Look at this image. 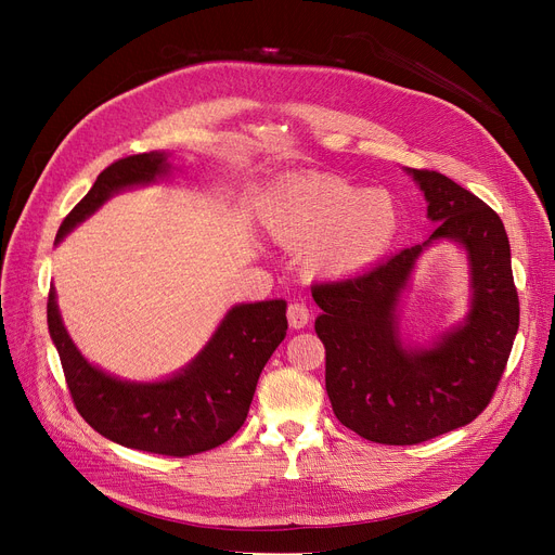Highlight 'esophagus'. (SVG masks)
Wrapping results in <instances>:
<instances>
[{
	"mask_svg": "<svg viewBox=\"0 0 555 555\" xmlns=\"http://www.w3.org/2000/svg\"><path fill=\"white\" fill-rule=\"evenodd\" d=\"M287 322H289V328H295V331L306 328L308 322H310L308 308H306L304 304H299V301L289 304V306H287Z\"/></svg>",
	"mask_w": 555,
	"mask_h": 555,
	"instance_id": "obj_1",
	"label": "esophagus"
}]
</instances>
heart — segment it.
I'll return each instance as SVG.
<instances>
[{"mask_svg": "<svg viewBox=\"0 0 555 555\" xmlns=\"http://www.w3.org/2000/svg\"><path fill=\"white\" fill-rule=\"evenodd\" d=\"M262 224L283 249L304 254L317 279L346 281L373 270L391 249L400 227L393 195L360 191L337 175H301L270 197Z\"/></svg>", "mask_w": 555, "mask_h": 555, "instance_id": "1", "label": "heart"}]
</instances>
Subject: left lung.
<instances>
[{
  "label": "left lung",
  "mask_w": 555,
  "mask_h": 555,
  "mask_svg": "<svg viewBox=\"0 0 555 555\" xmlns=\"http://www.w3.org/2000/svg\"><path fill=\"white\" fill-rule=\"evenodd\" d=\"M404 172L425 195L431 236L364 276L312 285L333 412L362 439L387 446L423 443L473 423L498 389L519 326L500 216L441 172ZM441 242L466 254L469 310L429 343H416L401 333V301L424 251Z\"/></svg>",
  "instance_id": "obj_1"
}]
</instances>
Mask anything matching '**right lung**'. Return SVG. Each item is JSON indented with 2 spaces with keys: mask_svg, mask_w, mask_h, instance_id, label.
<instances>
[{
  "mask_svg": "<svg viewBox=\"0 0 555 555\" xmlns=\"http://www.w3.org/2000/svg\"><path fill=\"white\" fill-rule=\"evenodd\" d=\"M170 157L168 151H151L107 166L61 224L55 245L109 197L166 182L178 170ZM285 299L231 306L199 353L159 380H128L87 360L65 328L55 287L49 289L47 324L87 423L124 448L189 456L222 446L245 423L258 375L285 339Z\"/></svg>",
  "mask_w": 555,
  "mask_h": 555,
  "instance_id": "1",
  "label": "right lung"
}]
</instances>
